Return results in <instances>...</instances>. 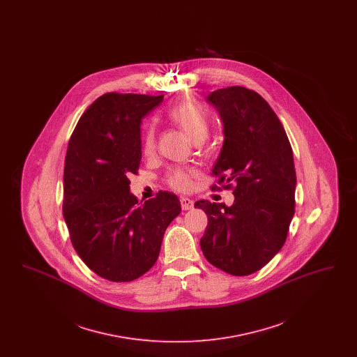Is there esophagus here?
I'll use <instances>...</instances> for the list:
<instances>
[{
    "mask_svg": "<svg viewBox=\"0 0 357 357\" xmlns=\"http://www.w3.org/2000/svg\"><path fill=\"white\" fill-rule=\"evenodd\" d=\"M181 206L183 210H191L194 207V201L190 198H181Z\"/></svg>",
    "mask_w": 357,
    "mask_h": 357,
    "instance_id": "esophagus-1",
    "label": "esophagus"
}]
</instances>
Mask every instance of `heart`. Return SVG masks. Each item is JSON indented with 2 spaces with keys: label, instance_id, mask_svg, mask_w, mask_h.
I'll use <instances>...</instances> for the list:
<instances>
[{
  "label": "heart",
  "instance_id": "heart-1",
  "mask_svg": "<svg viewBox=\"0 0 357 357\" xmlns=\"http://www.w3.org/2000/svg\"><path fill=\"white\" fill-rule=\"evenodd\" d=\"M167 119L182 128L194 143H202L208 135L210 124L202 108L192 100H181L167 109ZM156 149V136L153 126H149L142 136V151L151 156ZM194 171L172 169L167 175V183L179 191H187L191 187Z\"/></svg>",
  "mask_w": 357,
  "mask_h": 357
}]
</instances>
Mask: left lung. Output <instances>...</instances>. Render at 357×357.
<instances>
[{
    "label": "left lung",
    "mask_w": 357,
    "mask_h": 357,
    "mask_svg": "<svg viewBox=\"0 0 357 357\" xmlns=\"http://www.w3.org/2000/svg\"><path fill=\"white\" fill-rule=\"evenodd\" d=\"M207 102L217 108L225 135L213 175L223 188H233L234 204L195 202L207 214L199 243L215 268L249 275L262 269L287 241L296 204L293 151L272 107L255 91L222 88Z\"/></svg>",
    "instance_id": "1"
}]
</instances>
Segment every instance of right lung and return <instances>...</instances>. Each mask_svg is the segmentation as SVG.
<instances>
[{"instance_id":"obj_1","label":"right lung","mask_w":357,"mask_h":357,"mask_svg":"<svg viewBox=\"0 0 357 357\" xmlns=\"http://www.w3.org/2000/svg\"><path fill=\"white\" fill-rule=\"evenodd\" d=\"M163 95L104 93L77 121L64 166L63 214L85 265L112 282L134 281L158 259L167 226L181 213L175 194L139 204L130 192L142 159L140 123Z\"/></svg>"}]
</instances>
